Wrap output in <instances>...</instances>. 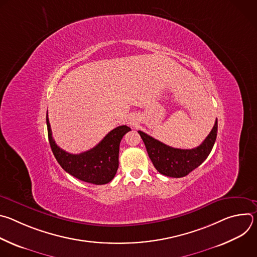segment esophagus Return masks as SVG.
I'll use <instances>...</instances> for the list:
<instances>
[{"instance_id": "esophagus-1", "label": "esophagus", "mask_w": 257, "mask_h": 257, "mask_svg": "<svg viewBox=\"0 0 257 257\" xmlns=\"http://www.w3.org/2000/svg\"><path fill=\"white\" fill-rule=\"evenodd\" d=\"M128 123L131 125V126H136L137 125V118L135 116H131L129 117V120H128Z\"/></svg>"}]
</instances>
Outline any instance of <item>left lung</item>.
I'll list each match as a JSON object with an SVG mask.
<instances>
[{
    "instance_id": "obj_1",
    "label": "left lung",
    "mask_w": 257,
    "mask_h": 257,
    "mask_svg": "<svg viewBox=\"0 0 257 257\" xmlns=\"http://www.w3.org/2000/svg\"><path fill=\"white\" fill-rule=\"evenodd\" d=\"M138 133L155 168L165 176L181 178L199 167L210 154L216 139L217 120L203 142L192 150L174 149L142 131Z\"/></svg>"
}]
</instances>
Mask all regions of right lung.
I'll use <instances>...</instances> for the list:
<instances>
[{
  "label": "right lung",
  "mask_w": 257,
  "mask_h": 257,
  "mask_svg": "<svg viewBox=\"0 0 257 257\" xmlns=\"http://www.w3.org/2000/svg\"><path fill=\"white\" fill-rule=\"evenodd\" d=\"M48 135L52 152L60 166L70 175L95 185L111 182L119 167V149L123 136L131 129L119 126L108 132L93 149L79 155L69 154L56 144L47 113Z\"/></svg>",
  "instance_id": "add662e5"
}]
</instances>
